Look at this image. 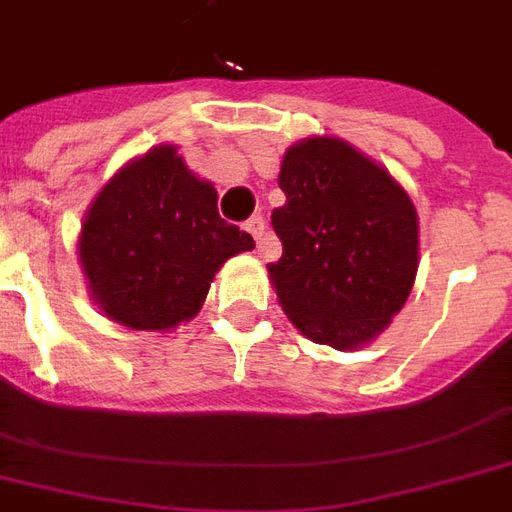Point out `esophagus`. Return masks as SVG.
I'll use <instances>...</instances> for the list:
<instances>
[{
  "label": "esophagus",
  "instance_id": "obj_1",
  "mask_svg": "<svg viewBox=\"0 0 512 512\" xmlns=\"http://www.w3.org/2000/svg\"><path fill=\"white\" fill-rule=\"evenodd\" d=\"M244 228H247L249 233H252V239L257 241V244H260V241H263V236H265V220L260 215H252L247 220V225H244Z\"/></svg>",
  "mask_w": 512,
  "mask_h": 512
}]
</instances>
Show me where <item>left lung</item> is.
I'll use <instances>...</instances> for the list:
<instances>
[{
  "label": "left lung",
  "mask_w": 512,
  "mask_h": 512,
  "mask_svg": "<svg viewBox=\"0 0 512 512\" xmlns=\"http://www.w3.org/2000/svg\"><path fill=\"white\" fill-rule=\"evenodd\" d=\"M273 209L281 260L268 265L279 305L308 340L364 348L404 308L420 265L409 193L348 140L311 135L287 148Z\"/></svg>",
  "instance_id": "obj_1"
}]
</instances>
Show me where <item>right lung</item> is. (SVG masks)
Returning a JSON list of instances; mask_svg holds the SVG:
<instances>
[{"label": "right lung", "instance_id": "obj_1", "mask_svg": "<svg viewBox=\"0 0 512 512\" xmlns=\"http://www.w3.org/2000/svg\"><path fill=\"white\" fill-rule=\"evenodd\" d=\"M252 236L217 215L215 185L162 143L119 167L84 212L76 241L92 303L138 332L191 321L228 257Z\"/></svg>", "mask_w": 512, "mask_h": 512}]
</instances>
